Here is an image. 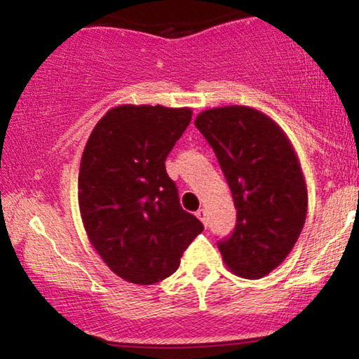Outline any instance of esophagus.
<instances>
[{
	"instance_id": "34e87169",
	"label": "esophagus",
	"mask_w": 359,
	"mask_h": 359,
	"mask_svg": "<svg viewBox=\"0 0 359 359\" xmlns=\"http://www.w3.org/2000/svg\"><path fill=\"white\" fill-rule=\"evenodd\" d=\"M196 216L199 217V219L203 221L204 224H208V214H205V209H199V211L196 212Z\"/></svg>"
}]
</instances>
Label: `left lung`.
<instances>
[{"mask_svg": "<svg viewBox=\"0 0 359 359\" xmlns=\"http://www.w3.org/2000/svg\"><path fill=\"white\" fill-rule=\"evenodd\" d=\"M196 126L231 189L236 226L217 243L233 273L262 278L294 248L307 214V185L294 147L273 119L248 106L203 111Z\"/></svg>", "mask_w": 359, "mask_h": 359, "instance_id": "8db88e82", "label": "left lung"}]
</instances>
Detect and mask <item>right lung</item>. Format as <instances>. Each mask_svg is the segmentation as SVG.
<instances>
[{
  "label": "right lung",
  "instance_id": "right-lung-1",
  "mask_svg": "<svg viewBox=\"0 0 359 359\" xmlns=\"http://www.w3.org/2000/svg\"><path fill=\"white\" fill-rule=\"evenodd\" d=\"M189 108L123 104L86 143L79 209L90 245L118 277L154 285L179 269L203 222L184 211L165 158L189 126Z\"/></svg>",
  "mask_w": 359,
  "mask_h": 359
}]
</instances>
